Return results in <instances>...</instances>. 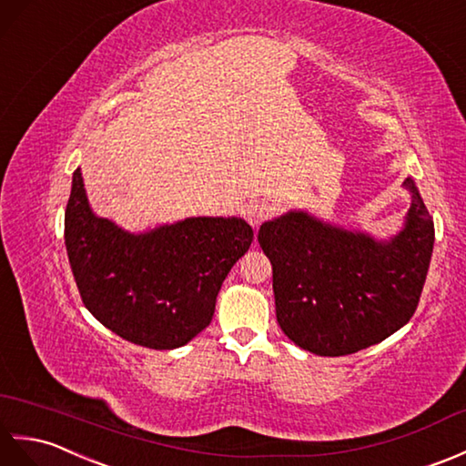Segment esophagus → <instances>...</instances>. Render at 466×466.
Returning <instances> with one entry per match:
<instances>
[{
	"label": "esophagus",
	"instance_id": "34e87169",
	"mask_svg": "<svg viewBox=\"0 0 466 466\" xmlns=\"http://www.w3.org/2000/svg\"><path fill=\"white\" fill-rule=\"evenodd\" d=\"M268 213H271V207H268L267 201H249L243 207L245 219L249 221L253 227L261 225L268 217Z\"/></svg>",
	"mask_w": 466,
	"mask_h": 466
}]
</instances>
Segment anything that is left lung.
<instances>
[{"mask_svg":"<svg viewBox=\"0 0 466 466\" xmlns=\"http://www.w3.org/2000/svg\"><path fill=\"white\" fill-rule=\"evenodd\" d=\"M402 231L377 241L305 211L261 225L259 245L273 265L277 323L295 345L340 357L377 345L415 315L425 285L435 223L415 181Z\"/></svg>","mask_w":466,"mask_h":466,"instance_id":"obj_1","label":"left lung"}]
</instances>
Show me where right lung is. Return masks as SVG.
<instances>
[{
	"label": "right lung",
	"instance_id": "obj_1",
	"mask_svg": "<svg viewBox=\"0 0 466 466\" xmlns=\"http://www.w3.org/2000/svg\"><path fill=\"white\" fill-rule=\"evenodd\" d=\"M253 229L237 217H189L133 235L91 211L81 169L66 207V249L81 301L103 327L147 349L187 345L211 323Z\"/></svg>",
	"mask_w": 466,
	"mask_h": 466
}]
</instances>
